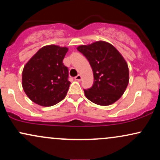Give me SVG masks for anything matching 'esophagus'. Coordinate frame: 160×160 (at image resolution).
I'll return each instance as SVG.
<instances>
[{
	"instance_id": "1",
	"label": "esophagus",
	"mask_w": 160,
	"mask_h": 160,
	"mask_svg": "<svg viewBox=\"0 0 160 160\" xmlns=\"http://www.w3.org/2000/svg\"><path fill=\"white\" fill-rule=\"evenodd\" d=\"M81 75H80V74H78V76H76V77H75V78H74V79H75V80H78V81H80V80H81Z\"/></svg>"
}]
</instances>
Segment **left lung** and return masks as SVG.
I'll return each mask as SVG.
<instances>
[{
  "label": "left lung",
  "instance_id": "obj_1",
  "mask_svg": "<svg viewBox=\"0 0 160 160\" xmlns=\"http://www.w3.org/2000/svg\"><path fill=\"white\" fill-rule=\"evenodd\" d=\"M77 49L87 58L94 76L92 86L83 89L86 98L103 106L117 102L129 80L128 65L122 55L113 45L104 41L81 45Z\"/></svg>",
  "mask_w": 160,
  "mask_h": 160
}]
</instances>
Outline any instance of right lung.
Here are the masks:
<instances>
[{
    "label": "right lung",
    "mask_w": 160,
    "mask_h": 160,
    "mask_svg": "<svg viewBox=\"0 0 160 160\" xmlns=\"http://www.w3.org/2000/svg\"><path fill=\"white\" fill-rule=\"evenodd\" d=\"M68 49L56 45L42 47L27 62L22 71V87L34 103L50 107L63 100L71 82L63 59Z\"/></svg>",
    "instance_id": "obj_1"
}]
</instances>
